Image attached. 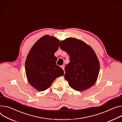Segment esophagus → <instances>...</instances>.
Masks as SVG:
<instances>
[{
	"label": "esophagus",
	"instance_id": "esophagus-1",
	"mask_svg": "<svg viewBox=\"0 0 122 122\" xmlns=\"http://www.w3.org/2000/svg\"><path fill=\"white\" fill-rule=\"evenodd\" d=\"M61 68L64 71V68H65V66H64V65H62V66H61Z\"/></svg>",
	"mask_w": 122,
	"mask_h": 122
}]
</instances>
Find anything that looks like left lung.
I'll list each match as a JSON object with an SVG mask.
<instances>
[{"label":"left lung","mask_w":122,"mask_h":122,"mask_svg":"<svg viewBox=\"0 0 122 122\" xmlns=\"http://www.w3.org/2000/svg\"><path fill=\"white\" fill-rule=\"evenodd\" d=\"M59 47L70 56V63L66 66L65 78L73 89L83 91L96 82L100 64L92 49L85 42L68 38L60 42Z\"/></svg>","instance_id":"obj_1"}]
</instances>
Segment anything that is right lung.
Listing matches in <instances>:
<instances>
[{"label":"right lung","mask_w":122,"mask_h":122,"mask_svg":"<svg viewBox=\"0 0 122 122\" xmlns=\"http://www.w3.org/2000/svg\"><path fill=\"white\" fill-rule=\"evenodd\" d=\"M59 41L53 36L40 38L30 50L25 62V71L29 83L40 92L49 88L57 77L63 76L64 71L56 65L54 53Z\"/></svg>","instance_id":"right-lung-1"}]
</instances>
